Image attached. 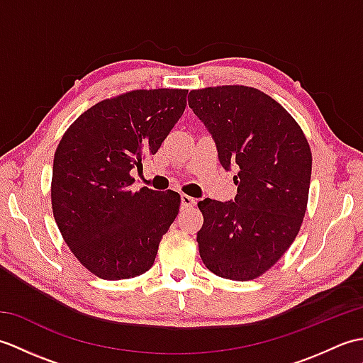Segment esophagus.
Masks as SVG:
<instances>
[{"mask_svg":"<svg viewBox=\"0 0 363 363\" xmlns=\"http://www.w3.org/2000/svg\"><path fill=\"white\" fill-rule=\"evenodd\" d=\"M195 203H196L195 198H191L189 195H181V207H182V209H187V207L195 206Z\"/></svg>","mask_w":363,"mask_h":363,"instance_id":"obj_1","label":"esophagus"}]
</instances>
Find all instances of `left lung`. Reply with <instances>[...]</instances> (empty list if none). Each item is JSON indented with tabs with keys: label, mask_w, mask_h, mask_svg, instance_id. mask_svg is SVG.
<instances>
[{
	"label": "left lung",
	"mask_w": 363,
	"mask_h": 363,
	"mask_svg": "<svg viewBox=\"0 0 363 363\" xmlns=\"http://www.w3.org/2000/svg\"><path fill=\"white\" fill-rule=\"evenodd\" d=\"M189 96L223 168L238 167L234 201L198 203L204 217L196 234L199 256L225 279H256L284 256L303 225L312 174L309 142L279 103L254 87H207Z\"/></svg>",
	"instance_id": "obj_1"
}]
</instances>
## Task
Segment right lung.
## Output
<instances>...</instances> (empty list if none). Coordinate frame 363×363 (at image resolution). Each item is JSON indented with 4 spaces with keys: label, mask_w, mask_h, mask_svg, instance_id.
Listing matches in <instances>:
<instances>
[{
    "label": "right lung",
    "mask_w": 363,
    "mask_h": 363,
    "mask_svg": "<svg viewBox=\"0 0 363 363\" xmlns=\"http://www.w3.org/2000/svg\"><path fill=\"white\" fill-rule=\"evenodd\" d=\"M189 90H133L81 113L52 162L54 220L74 257L107 281L152 267L162 237L179 212L177 191H133L130 169L156 154L182 117Z\"/></svg>",
    "instance_id": "obj_1"
}]
</instances>
